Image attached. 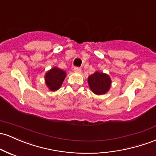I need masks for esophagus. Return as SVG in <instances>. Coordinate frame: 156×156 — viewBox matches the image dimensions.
Returning a JSON list of instances; mask_svg holds the SVG:
<instances>
[{
    "label": "esophagus",
    "mask_w": 156,
    "mask_h": 156,
    "mask_svg": "<svg viewBox=\"0 0 156 156\" xmlns=\"http://www.w3.org/2000/svg\"><path fill=\"white\" fill-rule=\"evenodd\" d=\"M73 70H74L75 73H80L81 72V69L79 67H75Z\"/></svg>",
    "instance_id": "1"
}]
</instances>
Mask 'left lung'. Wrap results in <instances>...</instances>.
I'll return each instance as SVG.
<instances>
[{"label": "left lung", "instance_id": "left-lung-1", "mask_svg": "<svg viewBox=\"0 0 156 156\" xmlns=\"http://www.w3.org/2000/svg\"><path fill=\"white\" fill-rule=\"evenodd\" d=\"M89 87L94 94L98 95H104L110 90L112 80L109 75L96 71L88 77Z\"/></svg>", "mask_w": 156, "mask_h": 156}]
</instances>
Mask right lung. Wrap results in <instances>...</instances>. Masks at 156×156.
<instances>
[{
  "label": "right lung",
  "instance_id": "obj_1",
  "mask_svg": "<svg viewBox=\"0 0 156 156\" xmlns=\"http://www.w3.org/2000/svg\"><path fill=\"white\" fill-rule=\"evenodd\" d=\"M66 76V73L64 70L54 66L46 73L44 76L45 83L50 91H57L61 88Z\"/></svg>",
  "mask_w": 156,
  "mask_h": 156
}]
</instances>
